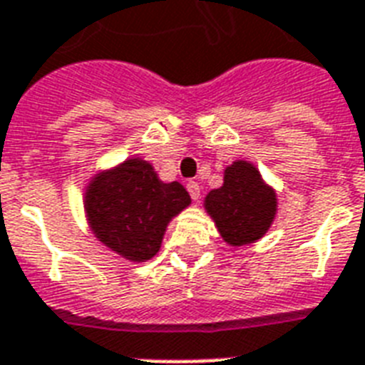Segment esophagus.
Returning a JSON list of instances; mask_svg holds the SVG:
<instances>
[{
  "instance_id": "34e87169",
  "label": "esophagus",
  "mask_w": 365,
  "mask_h": 365,
  "mask_svg": "<svg viewBox=\"0 0 365 365\" xmlns=\"http://www.w3.org/2000/svg\"><path fill=\"white\" fill-rule=\"evenodd\" d=\"M187 191L192 200H198V197H200V185H198V182H192V180L187 182Z\"/></svg>"
}]
</instances>
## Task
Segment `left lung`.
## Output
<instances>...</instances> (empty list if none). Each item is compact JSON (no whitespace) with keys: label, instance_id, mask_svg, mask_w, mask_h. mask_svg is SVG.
<instances>
[{"label":"left lung","instance_id":"left-lung-1","mask_svg":"<svg viewBox=\"0 0 365 365\" xmlns=\"http://www.w3.org/2000/svg\"><path fill=\"white\" fill-rule=\"evenodd\" d=\"M204 210L221 238L242 247L268 232L277 215V195L253 163L238 159L225 168L223 185L206 195Z\"/></svg>","mask_w":365,"mask_h":365}]
</instances>
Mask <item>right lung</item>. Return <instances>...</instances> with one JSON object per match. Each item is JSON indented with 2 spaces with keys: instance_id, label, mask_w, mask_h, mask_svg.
I'll return each instance as SVG.
<instances>
[{
  "instance_id": "1",
  "label": "right lung",
  "mask_w": 365,
  "mask_h": 365,
  "mask_svg": "<svg viewBox=\"0 0 365 365\" xmlns=\"http://www.w3.org/2000/svg\"><path fill=\"white\" fill-rule=\"evenodd\" d=\"M191 204L180 182H163L142 157L97 170L86 183L84 213L101 244L129 262L161 250L168 223Z\"/></svg>"
}]
</instances>
